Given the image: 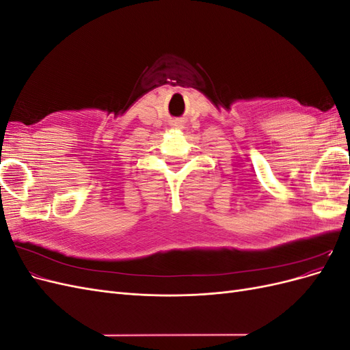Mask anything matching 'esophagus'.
Wrapping results in <instances>:
<instances>
[{"label": "esophagus", "mask_w": 350, "mask_h": 350, "mask_svg": "<svg viewBox=\"0 0 350 350\" xmlns=\"http://www.w3.org/2000/svg\"><path fill=\"white\" fill-rule=\"evenodd\" d=\"M174 126H175V129H178V130H179V129H183V124H181V122H175V124H174Z\"/></svg>", "instance_id": "34e87169"}]
</instances>
